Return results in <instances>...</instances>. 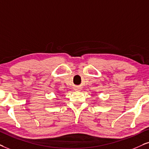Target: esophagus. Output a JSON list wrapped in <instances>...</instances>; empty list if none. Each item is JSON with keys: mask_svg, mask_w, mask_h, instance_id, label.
<instances>
[{"mask_svg": "<svg viewBox=\"0 0 149 149\" xmlns=\"http://www.w3.org/2000/svg\"><path fill=\"white\" fill-rule=\"evenodd\" d=\"M81 89H82V88H80V87H76V91H80Z\"/></svg>", "mask_w": 149, "mask_h": 149, "instance_id": "34e87169", "label": "esophagus"}]
</instances>
